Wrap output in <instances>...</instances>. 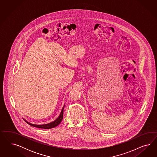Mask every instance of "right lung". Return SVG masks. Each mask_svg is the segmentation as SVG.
<instances>
[{"label": "right lung", "mask_w": 157, "mask_h": 157, "mask_svg": "<svg viewBox=\"0 0 157 157\" xmlns=\"http://www.w3.org/2000/svg\"><path fill=\"white\" fill-rule=\"evenodd\" d=\"M64 106L65 105L63 106V108H62V110H61V112L59 114V116H58L57 119L56 120H55L53 121H52L49 123L45 124H41V125H37V124H34L30 123L28 121H27L26 120H25V121L29 124L30 125H32L33 127H37V128H43V129H50L52 128H54L55 127L57 126L59 124L61 123L63 118V110H64Z\"/></svg>", "instance_id": "1"}]
</instances>
